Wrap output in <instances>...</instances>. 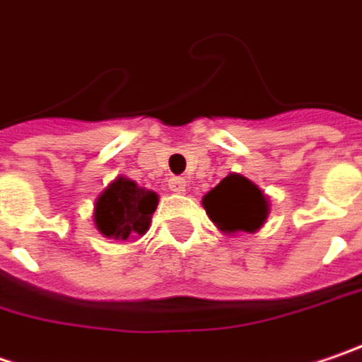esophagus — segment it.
I'll return each mask as SVG.
<instances>
[{
	"instance_id": "obj_1",
	"label": "esophagus",
	"mask_w": 362,
	"mask_h": 362,
	"mask_svg": "<svg viewBox=\"0 0 362 362\" xmlns=\"http://www.w3.org/2000/svg\"><path fill=\"white\" fill-rule=\"evenodd\" d=\"M168 186L174 190V192H186V180L184 178H180V176H174V178H170V182H168Z\"/></svg>"
}]
</instances>
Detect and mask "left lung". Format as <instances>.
Segmentation results:
<instances>
[{
	"instance_id": "left-lung-1",
	"label": "left lung",
	"mask_w": 362,
	"mask_h": 362,
	"mask_svg": "<svg viewBox=\"0 0 362 362\" xmlns=\"http://www.w3.org/2000/svg\"><path fill=\"white\" fill-rule=\"evenodd\" d=\"M202 204L211 221L227 233L256 231L268 215V202L262 190L240 174L223 178L204 194Z\"/></svg>"
}]
</instances>
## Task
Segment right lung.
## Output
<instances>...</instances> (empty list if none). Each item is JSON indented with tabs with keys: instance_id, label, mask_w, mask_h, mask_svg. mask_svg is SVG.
Segmentation results:
<instances>
[{
	"instance_id": "1",
	"label": "right lung",
	"mask_w": 362,
	"mask_h": 362,
	"mask_svg": "<svg viewBox=\"0 0 362 362\" xmlns=\"http://www.w3.org/2000/svg\"><path fill=\"white\" fill-rule=\"evenodd\" d=\"M156 206V192L139 188L133 180L118 178L98 197L94 219L106 238L127 240L149 229Z\"/></svg>"
}]
</instances>
